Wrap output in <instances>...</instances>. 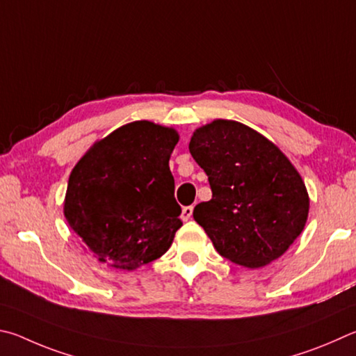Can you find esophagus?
<instances>
[{
  "mask_svg": "<svg viewBox=\"0 0 356 356\" xmlns=\"http://www.w3.org/2000/svg\"><path fill=\"white\" fill-rule=\"evenodd\" d=\"M192 213H194V207H184L183 213H181V219L184 222H188L192 219Z\"/></svg>",
  "mask_w": 356,
  "mask_h": 356,
  "instance_id": "1",
  "label": "esophagus"
}]
</instances>
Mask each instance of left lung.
Wrapping results in <instances>:
<instances>
[{
	"label": "left lung",
	"mask_w": 356,
	"mask_h": 356,
	"mask_svg": "<svg viewBox=\"0 0 356 356\" xmlns=\"http://www.w3.org/2000/svg\"><path fill=\"white\" fill-rule=\"evenodd\" d=\"M192 158L208 175L209 202L194 219L216 250L236 264L263 267L303 232L309 198L302 177L278 147L233 120H214L191 137Z\"/></svg>",
	"instance_id": "left-lung-1"
}]
</instances>
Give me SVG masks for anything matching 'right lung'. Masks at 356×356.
Here are the masks:
<instances>
[{
	"label": "right lung",
	"instance_id": "right-lung-1",
	"mask_svg": "<svg viewBox=\"0 0 356 356\" xmlns=\"http://www.w3.org/2000/svg\"><path fill=\"white\" fill-rule=\"evenodd\" d=\"M178 133L152 122L124 124L72 170L64 214L86 250L115 269L162 257L181 228L168 159Z\"/></svg>",
	"mask_w": 356,
	"mask_h": 356
}]
</instances>
